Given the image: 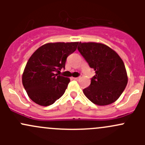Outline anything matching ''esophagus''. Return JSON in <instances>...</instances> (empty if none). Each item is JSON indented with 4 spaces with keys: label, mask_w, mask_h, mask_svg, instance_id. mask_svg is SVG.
Wrapping results in <instances>:
<instances>
[{
    "label": "esophagus",
    "mask_w": 145,
    "mask_h": 145,
    "mask_svg": "<svg viewBox=\"0 0 145 145\" xmlns=\"http://www.w3.org/2000/svg\"><path fill=\"white\" fill-rule=\"evenodd\" d=\"M72 78L74 80H78L79 79V77H74V78Z\"/></svg>",
    "instance_id": "esophagus-1"
}]
</instances>
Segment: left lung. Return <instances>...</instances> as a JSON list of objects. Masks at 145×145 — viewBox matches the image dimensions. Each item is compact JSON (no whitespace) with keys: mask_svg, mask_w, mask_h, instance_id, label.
I'll list each match as a JSON object with an SVG mask.
<instances>
[{"mask_svg":"<svg viewBox=\"0 0 145 145\" xmlns=\"http://www.w3.org/2000/svg\"><path fill=\"white\" fill-rule=\"evenodd\" d=\"M78 50L95 71L90 86L83 89L85 95L100 106L117 100L128 83L126 69L119 55L107 45L94 42H80Z\"/></svg>","mask_w":145,"mask_h":145,"instance_id":"8db88e82","label":"left lung"}]
</instances>
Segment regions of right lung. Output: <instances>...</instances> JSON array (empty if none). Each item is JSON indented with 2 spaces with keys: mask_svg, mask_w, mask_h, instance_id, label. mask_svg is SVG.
Returning a JSON list of instances; mask_svg holds the SVG:
<instances>
[{
  "mask_svg": "<svg viewBox=\"0 0 145 145\" xmlns=\"http://www.w3.org/2000/svg\"><path fill=\"white\" fill-rule=\"evenodd\" d=\"M78 44L46 43L30 57L22 74V84L33 102L49 106L63 95L70 79L58 75V72L64 69L67 57L76 50Z\"/></svg>",
  "mask_w": 145,
  "mask_h": 145,
  "instance_id": "obj_1",
  "label": "right lung"
}]
</instances>
